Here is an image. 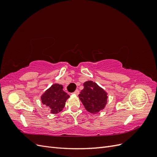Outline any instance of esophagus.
<instances>
[{
	"instance_id": "1",
	"label": "esophagus",
	"mask_w": 157,
	"mask_h": 157,
	"mask_svg": "<svg viewBox=\"0 0 157 157\" xmlns=\"http://www.w3.org/2000/svg\"><path fill=\"white\" fill-rule=\"evenodd\" d=\"M73 94H76V95H77V96H78V95L79 94V90H76L75 91L73 92Z\"/></svg>"
}]
</instances>
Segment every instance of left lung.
Masks as SVG:
<instances>
[{"label":"left lung","instance_id":"left-lung-1","mask_svg":"<svg viewBox=\"0 0 157 157\" xmlns=\"http://www.w3.org/2000/svg\"><path fill=\"white\" fill-rule=\"evenodd\" d=\"M84 89L78 95L80 100L88 112L96 114L105 108L107 103V93L92 80L84 83Z\"/></svg>","mask_w":157,"mask_h":157}]
</instances>
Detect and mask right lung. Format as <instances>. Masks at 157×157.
I'll return each mask as SVG.
<instances>
[{
	"instance_id": "1",
	"label": "right lung",
	"mask_w": 157,
	"mask_h": 157,
	"mask_svg": "<svg viewBox=\"0 0 157 157\" xmlns=\"http://www.w3.org/2000/svg\"><path fill=\"white\" fill-rule=\"evenodd\" d=\"M63 88L61 84H54L41 96L42 103L50 109V113L52 114H57L62 111L66 101L69 98V95L63 91Z\"/></svg>"
}]
</instances>
